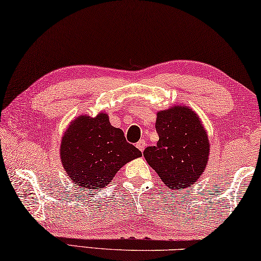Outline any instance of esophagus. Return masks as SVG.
I'll return each instance as SVG.
<instances>
[{
    "instance_id": "esophagus-1",
    "label": "esophagus",
    "mask_w": 261,
    "mask_h": 261,
    "mask_svg": "<svg viewBox=\"0 0 261 261\" xmlns=\"http://www.w3.org/2000/svg\"><path fill=\"white\" fill-rule=\"evenodd\" d=\"M146 146H147V143H146V141H144V140H140L138 144H136V147L139 148L140 151H143L144 149H146Z\"/></svg>"
}]
</instances>
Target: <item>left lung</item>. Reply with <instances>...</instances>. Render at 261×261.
<instances>
[{
  "label": "left lung",
  "instance_id": "8db88e82",
  "mask_svg": "<svg viewBox=\"0 0 261 261\" xmlns=\"http://www.w3.org/2000/svg\"><path fill=\"white\" fill-rule=\"evenodd\" d=\"M157 146L143 151L147 163L170 190H184L198 180L209 160L207 132L189 106L173 105L157 112Z\"/></svg>",
  "mask_w": 261,
  "mask_h": 261
}]
</instances>
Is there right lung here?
<instances>
[{
    "label": "right lung",
    "mask_w": 261,
    "mask_h": 261,
    "mask_svg": "<svg viewBox=\"0 0 261 261\" xmlns=\"http://www.w3.org/2000/svg\"><path fill=\"white\" fill-rule=\"evenodd\" d=\"M141 156L142 152L127 142L123 132L111 125L104 112L75 118L60 146L63 169L83 191L104 189L123 165Z\"/></svg>",
    "instance_id": "right-lung-1"
}]
</instances>
